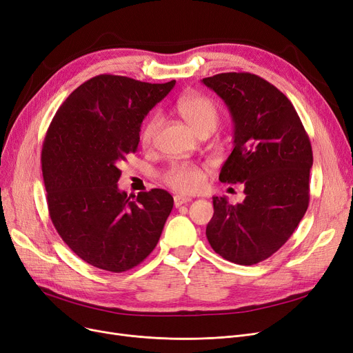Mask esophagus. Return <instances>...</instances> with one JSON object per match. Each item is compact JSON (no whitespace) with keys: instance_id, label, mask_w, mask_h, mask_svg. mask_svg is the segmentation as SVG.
I'll return each instance as SVG.
<instances>
[{"instance_id":"1","label":"esophagus","mask_w":353,"mask_h":353,"mask_svg":"<svg viewBox=\"0 0 353 353\" xmlns=\"http://www.w3.org/2000/svg\"><path fill=\"white\" fill-rule=\"evenodd\" d=\"M190 201H192V199L188 198V196H181V194H176V196H174V206L179 208V206H181V205L189 203Z\"/></svg>"}]
</instances>
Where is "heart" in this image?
Instances as JSON below:
<instances>
[{"instance_id":"b5f03b06","label":"heart","mask_w":353,"mask_h":353,"mask_svg":"<svg viewBox=\"0 0 353 353\" xmlns=\"http://www.w3.org/2000/svg\"><path fill=\"white\" fill-rule=\"evenodd\" d=\"M176 109L198 134L205 129L214 130L219 121V109L216 103L203 94H188L180 97L176 103ZM160 126L161 116L152 114L141 130V141L143 145H150L155 139ZM164 181L180 193H194L203 186L205 176L202 168L196 164L177 163L167 170Z\"/></svg>"}]
</instances>
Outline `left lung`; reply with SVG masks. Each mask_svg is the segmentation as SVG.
I'll use <instances>...</instances> for the list:
<instances>
[{"label": "left lung", "mask_w": 353, "mask_h": 353, "mask_svg": "<svg viewBox=\"0 0 353 353\" xmlns=\"http://www.w3.org/2000/svg\"><path fill=\"white\" fill-rule=\"evenodd\" d=\"M202 83L224 100L234 123V150L223 183H243L245 199L214 196L206 237L232 263L263 262L288 241L310 202L311 142L292 103L250 72H224Z\"/></svg>", "instance_id": "left-lung-1"}]
</instances>
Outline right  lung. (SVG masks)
I'll return each instance as SVG.
<instances>
[{
	"mask_svg": "<svg viewBox=\"0 0 353 353\" xmlns=\"http://www.w3.org/2000/svg\"><path fill=\"white\" fill-rule=\"evenodd\" d=\"M101 74L75 88L42 148L46 202L61 239L88 265L121 273L143 262L173 210L163 189L117 188L119 163L138 150L143 117L174 87Z\"/></svg>",
	"mask_w": 353,
	"mask_h": 353,
	"instance_id": "obj_1",
	"label": "right lung"
}]
</instances>
